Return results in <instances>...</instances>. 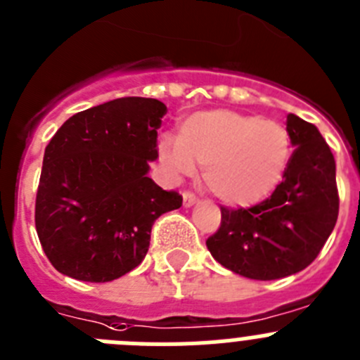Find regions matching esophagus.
Wrapping results in <instances>:
<instances>
[{"mask_svg":"<svg viewBox=\"0 0 360 360\" xmlns=\"http://www.w3.org/2000/svg\"><path fill=\"white\" fill-rule=\"evenodd\" d=\"M194 203H196V194H194L193 191H186V193H184V205L191 207L194 205Z\"/></svg>","mask_w":360,"mask_h":360,"instance_id":"1","label":"esophagus"}]
</instances>
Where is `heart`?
<instances>
[{"label":"heart","mask_w":360,"mask_h":360,"mask_svg":"<svg viewBox=\"0 0 360 360\" xmlns=\"http://www.w3.org/2000/svg\"><path fill=\"white\" fill-rule=\"evenodd\" d=\"M291 155L288 128L273 120L236 110L198 112L166 135L158 157L173 174L203 167V180L221 202L248 205L268 196L280 182Z\"/></svg>","instance_id":"obj_1"}]
</instances>
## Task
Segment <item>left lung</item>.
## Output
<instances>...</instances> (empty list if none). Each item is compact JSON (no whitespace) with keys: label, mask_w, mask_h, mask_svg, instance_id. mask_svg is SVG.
<instances>
[{"label":"left lung","mask_w":360,"mask_h":360,"mask_svg":"<svg viewBox=\"0 0 360 360\" xmlns=\"http://www.w3.org/2000/svg\"><path fill=\"white\" fill-rule=\"evenodd\" d=\"M295 146L282 182L252 207H221V225L207 239L214 259L253 280L305 269L325 246L339 214L335 160L312 123L288 115Z\"/></svg>","instance_id":"1"}]
</instances>
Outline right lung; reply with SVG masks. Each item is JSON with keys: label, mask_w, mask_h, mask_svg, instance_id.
<instances>
[{"label": "right lung", "mask_w": 360, "mask_h": 360, "mask_svg": "<svg viewBox=\"0 0 360 360\" xmlns=\"http://www.w3.org/2000/svg\"><path fill=\"white\" fill-rule=\"evenodd\" d=\"M162 101L128 96L69 117L46 146L35 229L53 268L82 282H110L137 268L151 226L182 196L148 176L158 157Z\"/></svg>", "instance_id": "1"}]
</instances>
